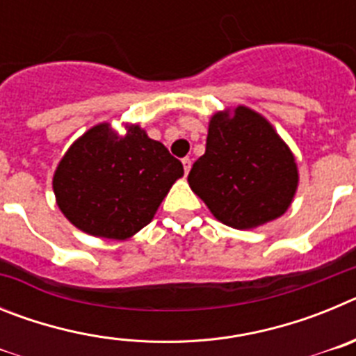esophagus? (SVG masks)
I'll return each mask as SVG.
<instances>
[{"label": "esophagus", "instance_id": "esophagus-1", "mask_svg": "<svg viewBox=\"0 0 356 356\" xmlns=\"http://www.w3.org/2000/svg\"><path fill=\"white\" fill-rule=\"evenodd\" d=\"M181 163H184V171H185V175H187V172L191 171V165H193V160H191V159H184V160H181Z\"/></svg>", "mask_w": 356, "mask_h": 356}]
</instances>
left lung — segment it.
Here are the masks:
<instances>
[{
  "label": "left lung",
  "mask_w": 356,
  "mask_h": 356,
  "mask_svg": "<svg viewBox=\"0 0 356 356\" xmlns=\"http://www.w3.org/2000/svg\"><path fill=\"white\" fill-rule=\"evenodd\" d=\"M187 181L217 221L253 229L287 212L300 172L271 122L238 105L210 118L205 155L194 162Z\"/></svg>",
  "instance_id": "obj_1"
}]
</instances>
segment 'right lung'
<instances>
[{
	"instance_id": "right-lung-1",
	"label": "right lung",
	"mask_w": 356,
	"mask_h": 356,
	"mask_svg": "<svg viewBox=\"0 0 356 356\" xmlns=\"http://www.w3.org/2000/svg\"><path fill=\"white\" fill-rule=\"evenodd\" d=\"M184 165L139 124L119 134L99 122L69 146L53 193L71 225L92 237L127 241L149 225Z\"/></svg>"
}]
</instances>
